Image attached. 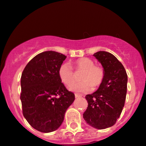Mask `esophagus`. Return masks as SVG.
<instances>
[{"label": "esophagus", "instance_id": "34e87169", "mask_svg": "<svg viewBox=\"0 0 146 146\" xmlns=\"http://www.w3.org/2000/svg\"><path fill=\"white\" fill-rule=\"evenodd\" d=\"M75 96H76V98H80L82 97V95L78 94H75Z\"/></svg>", "mask_w": 146, "mask_h": 146}]
</instances>
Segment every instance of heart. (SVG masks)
Listing matches in <instances>:
<instances>
[{
    "instance_id": "obj_1",
    "label": "heart",
    "mask_w": 146,
    "mask_h": 146,
    "mask_svg": "<svg viewBox=\"0 0 146 146\" xmlns=\"http://www.w3.org/2000/svg\"><path fill=\"white\" fill-rule=\"evenodd\" d=\"M76 71H82L80 79L81 82L75 83V73L73 68L68 63H64L59 66L58 74L61 82L69 90L74 92L86 93L91 91L92 87L97 89L102 84L105 78V70L101 66L96 65L94 61L90 58H80L73 62Z\"/></svg>"
}]
</instances>
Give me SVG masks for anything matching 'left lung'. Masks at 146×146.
I'll return each mask as SVG.
<instances>
[{
  "mask_svg": "<svg viewBox=\"0 0 146 146\" xmlns=\"http://www.w3.org/2000/svg\"><path fill=\"white\" fill-rule=\"evenodd\" d=\"M94 56L102 65L105 78L95 92L86 95L88 107L83 118L91 127L104 129L114 125L120 116L127 94V75L122 63L111 53L99 51Z\"/></svg>",
  "mask_w": 146,
  "mask_h": 146,
  "instance_id": "obj_1",
  "label": "left lung"
}]
</instances>
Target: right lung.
Wrapping results in <instances>:
<instances>
[{
    "label": "right lung",
    "mask_w": 146,
    "mask_h": 146,
    "mask_svg": "<svg viewBox=\"0 0 146 146\" xmlns=\"http://www.w3.org/2000/svg\"><path fill=\"white\" fill-rule=\"evenodd\" d=\"M66 58L54 51L43 52L29 61L21 74L23 115L29 125L40 132L57 129L75 100V94L67 90L58 74Z\"/></svg>",
    "instance_id": "obj_1"
}]
</instances>
